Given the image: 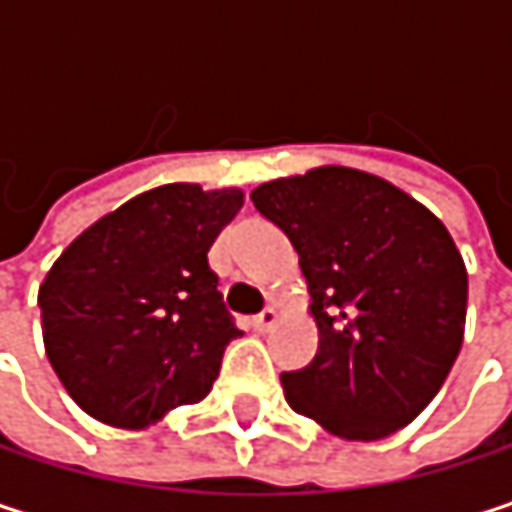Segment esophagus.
I'll list each match as a JSON object with an SVG mask.
<instances>
[{"label": "esophagus", "mask_w": 512, "mask_h": 512, "mask_svg": "<svg viewBox=\"0 0 512 512\" xmlns=\"http://www.w3.org/2000/svg\"><path fill=\"white\" fill-rule=\"evenodd\" d=\"M275 323H278V311H275V308H263L260 314L252 317V326H255L257 332H269Z\"/></svg>", "instance_id": "obj_1"}]
</instances>
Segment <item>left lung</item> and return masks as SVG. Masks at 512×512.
<instances>
[{
    "instance_id": "1",
    "label": "left lung",
    "mask_w": 512,
    "mask_h": 512,
    "mask_svg": "<svg viewBox=\"0 0 512 512\" xmlns=\"http://www.w3.org/2000/svg\"><path fill=\"white\" fill-rule=\"evenodd\" d=\"M296 249L320 347L281 373L287 403L341 439L406 427L460 356L468 275L448 228L415 198L326 165L252 192Z\"/></svg>"
}]
</instances>
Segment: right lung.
<instances>
[{
	"mask_svg": "<svg viewBox=\"0 0 512 512\" xmlns=\"http://www.w3.org/2000/svg\"><path fill=\"white\" fill-rule=\"evenodd\" d=\"M240 189L168 183L94 222L38 293L44 347L67 394L97 421L139 430L210 394L240 338L207 252Z\"/></svg>",
	"mask_w": 512,
	"mask_h": 512,
	"instance_id": "right-lung-1",
	"label": "right lung"
}]
</instances>
